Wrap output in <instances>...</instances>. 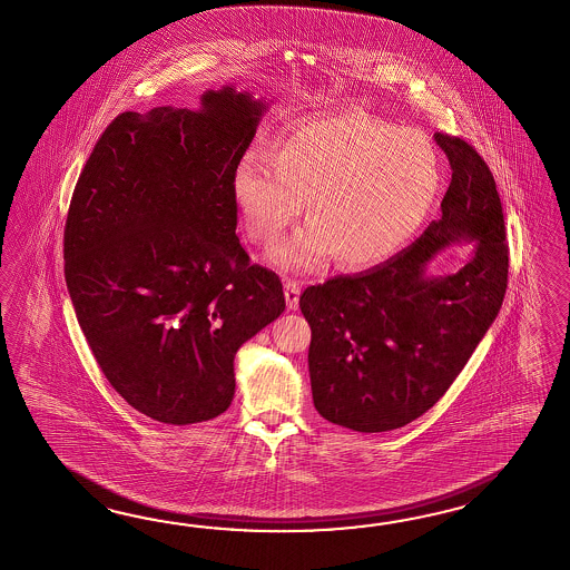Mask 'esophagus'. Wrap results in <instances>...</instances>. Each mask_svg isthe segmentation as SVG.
I'll list each match as a JSON object with an SVG mask.
<instances>
[{
  "instance_id": "obj_1",
  "label": "esophagus",
  "mask_w": 570,
  "mask_h": 570,
  "mask_svg": "<svg viewBox=\"0 0 570 570\" xmlns=\"http://www.w3.org/2000/svg\"><path fill=\"white\" fill-rule=\"evenodd\" d=\"M299 293H302L299 283H295L293 278H287L285 281V299H287L289 309H297V306H299Z\"/></svg>"
}]
</instances>
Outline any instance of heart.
<instances>
[{
    "instance_id": "heart-1",
    "label": "heart",
    "mask_w": 570,
    "mask_h": 570,
    "mask_svg": "<svg viewBox=\"0 0 570 570\" xmlns=\"http://www.w3.org/2000/svg\"><path fill=\"white\" fill-rule=\"evenodd\" d=\"M440 157L417 130L360 111L314 117L278 136L271 159L246 153L232 196L249 237L275 244L299 217L309 223L273 252L287 273H309L335 254L360 268L403 248L440 194Z\"/></svg>"
}]
</instances>
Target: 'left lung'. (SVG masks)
Instances as JSON below:
<instances>
[{
    "mask_svg": "<svg viewBox=\"0 0 570 570\" xmlns=\"http://www.w3.org/2000/svg\"><path fill=\"white\" fill-rule=\"evenodd\" d=\"M434 138L453 169L442 217L391 261L299 295L312 328L314 407L355 432L396 430L434 407L507 293L509 246L494 176L463 138ZM456 240H473L474 256L454 276L430 278L429 261Z\"/></svg>",
    "mask_w": 570,
    "mask_h": 570,
    "instance_id": "obj_1",
    "label": "left lung"
}]
</instances>
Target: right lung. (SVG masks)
I'll return each mask as SVG.
<instances>
[{"instance_id":"right-lung-1","label":"right lung","mask_w":570,"mask_h":570,"mask_svg":"<svg viewBox=\"0 0 570 570\" xmlns=\"http://www.w3.org/2000/svg\"><path fill=\"white\" fill-rule=\"evenodd\" d=\"M264 111L223 87L198 111L119 114L73 188L63 271L76 318L105 379L157 422L227 411L235 353L285 309L281 278L235 235L229 186Z\"/></svg>"}]
</instances>
